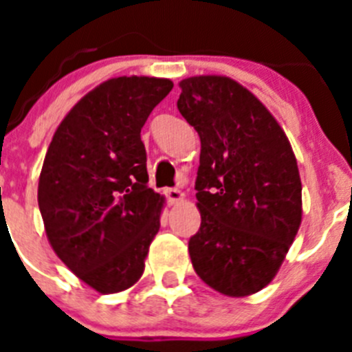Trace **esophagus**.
<instances>
[{"label":"esophagus","instance_id":"esophagus-1","mask_svg":"<svg viewBox=\"0 0 352 352\" xmlns=\"http://www.w3.org/2000/svg\"><path fill=\"white\" fill-rule=\"evenodd\" d=\"M166 195H167V201H169L170 204H178L185 199V194H183L182 190H178V188H167Z\"/></svg>","mask_w":352,"mask_h":352}]
</instances>
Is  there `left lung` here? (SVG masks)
<instances>
[{
    "label": "left lung",
    "mask_w": 352,
    "mask_h": 352,
    "mask_svg": "<svg viewBox=\"0 0 352 352\" xmlns=\"http://www.w3.org/2000/svg\"><path fill=\"white\" fill-rule=\"evenodd\" d=\"M179 88V113L201 138L192 266L220 294L250 296L275 278L300 229L296 157L273 114L231 77H188Z\"/></svg>",
    "instance_id": "8db88e82"
}]
</instances>
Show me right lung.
<instances>
[{
  "instance_id": "add662e5",
  "label": "right lung",
  "mask_w": 352,
  "mask_h": 352,
  "mask_svg": "<svg viewBox=\"0 0 352 352\" xmlns=\"http://www.w3.org/2000/svg\"><path fill=\"white\" fill-rule=\"evenodd\" d=\"M173 89L158 77H114L84 95L56 129L38 208L56 256L100 294L141 278L166 199L148 188L141 129Z\"/></svg>"
}]
</instances>
